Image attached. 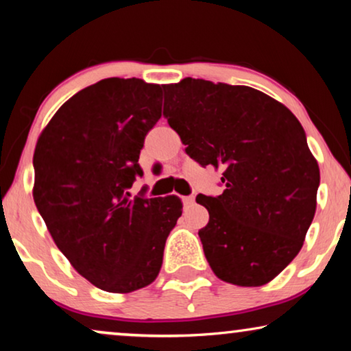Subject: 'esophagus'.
<instances>
[{
	"label": "esophagus",
	"mask_w": 351,
	"mask_h": 351,
	"mask_svg": "<svg viewBox=\"0 0 351 351\" xmlns=\"http://www.w3.org/2000/svg\"><path fill=\"white\" fill-rule=\"evenodd\" d=\"M184 203H185L186 206H193V204H195V196H193V195L185 196V198H184Z\"/></svg>",
	"instance_id": "1"
}]
</instances>
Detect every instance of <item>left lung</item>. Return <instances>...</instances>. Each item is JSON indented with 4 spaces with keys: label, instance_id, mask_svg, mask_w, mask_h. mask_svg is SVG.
Returning a JSON list of instances; mask_svg holds the SVG:
<instances>
[{
    "label": "left lung",
    "instance_id": "8db88e82",
    "mask_svg": "<svg viewBox=\"0 0 351 351\" xmlns=\"http://www.w3.org/2000/svg\"><path fill=\"white\" fill-rule=\"evenodd\" d=\"M169 126L201 166L222 169L217 198L198 234L215 276L257 287L276 278L304 246L316 210L318 161L292 112L249 86L185 78L166 84Z\"/></svg>",
    "mask_w": 351,
    "mask_h": 351
}]
</instances>
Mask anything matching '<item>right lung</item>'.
<instances>
[{
    "label": "right lung",
    "mask_w": 351,
    "mask_h": 351,
    "mask_svg": "<svg viewBox=\"0 0 351 351\" xmlns=\"http://www.w3.org/2000/svg\"><path fill=\"white\" fill-rule=\"evenodd\" d=\"M160 84L107 78L57 110L38 137L33 199L71 267L99 289L128 294L156 280L179 196L131 198L138 155L161 118Z\"/></svg>",
    "instance_id": "right-lung-1"
}]
</instances>
